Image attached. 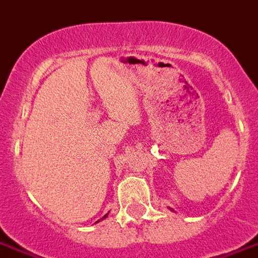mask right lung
Wrapping results in <instances>:
<instances>
[{
    "label": "right lung",
    "instance_id": "1",
    "mask_svg": "<svg viewBox=\"0 0 258 258\" xmlns=\"http://www.w3.org/2000/svg\"><path fill=\"white\" fill-rule=\"evenodd\" d=\"M104 218H107V215H105V216H104Z\"/></svg>",
    "mask_w": 258,
    "mask_h": 258
}]
</instances>
